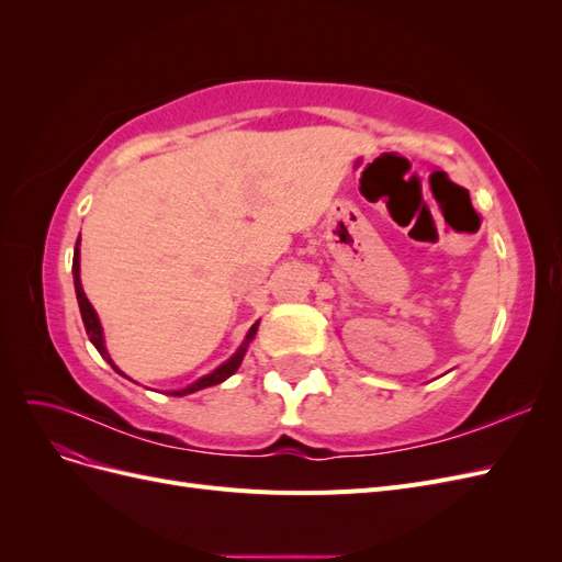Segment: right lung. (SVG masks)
<instances>
[{
  "mask_svg": "<svg viewBox=\"0 0 562 562\" xmlns=\"http://www.w3.org/2000/svg\"><path fill=\"white\" fill-rule=\"evenodd\" d=\"M72 274H75V291H77V302H79V312H81L83 328H87V335H89V339L93 342V347L100 351V356H103V359H105V361H108V363L119 372V375H122V370H119V368L112 363L110 353H108V349H105V342H103V328H100V321H98V316H95V310L91 307V302L87 300V295H83V288H81V281H79V241H77V246H75ZM255 333H258V323H255V326L248 330V335H246V339H244V345L239 347V351H236L227 363H223V366H220L217 370H213L211 375L196 380V382H194V384H190V386H184V389H180V391H171V396H187V394H194V391H199V389H206V386L220 384V382H225L229 375H234V372L239 370V366H241V361H244V353H246V349H248V345H250V339L255 337Z\"/></svg>",
  "mask_w": 562,
  "mask_h": 562,
  "instance_id": "add662e5",
  "label": "right lung"
}]
</instances>
